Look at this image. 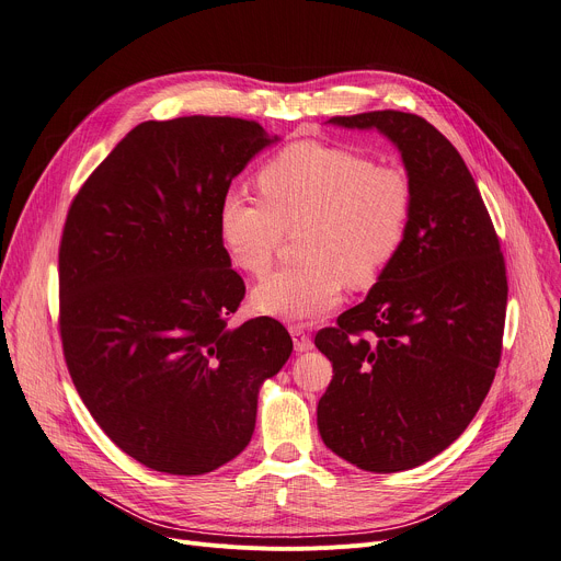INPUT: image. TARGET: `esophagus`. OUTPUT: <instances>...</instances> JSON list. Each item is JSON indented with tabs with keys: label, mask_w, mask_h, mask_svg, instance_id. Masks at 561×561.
Masks as SVG:
<instances>
[{
	"label": "esophagus",
	"mask_w": 561,
	"mask_h": 561,
	"mask_svg": "<svg viewBox=\"0 0 561 561\" xmlns=\"http://www.w3.org/2000/svg\"><path fill=\"white\" fill-rule=\"evenodd\" d=\"M288 332L293 336V343H296V352H309L313 347V341L302 325H290Z\"/></svg>",
	"instance_id": "esophagus-1"
}]
</instances>
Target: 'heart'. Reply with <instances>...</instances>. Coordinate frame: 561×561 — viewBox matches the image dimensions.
<instances>
[{"label": "heart", "instance_id": "heart-1", "mask_svg": "<svg viewBox=\"0 0 561 561\" xmlns=\"http://www.w3.org/2000/svg\"><path fill=\"white\" fill-rule=\"evenodd\" d=\"M261 199L229 193L218 233L236 268L263 275L284 231H298L305 265L265 277L252 307L279 320H318L339 307L345 282L375 284L400 252L414 188L398 168L313 140L293 142L256 176Z\"/></svg>", "mask_w": 561, "mask_h": 561}]
</instances>
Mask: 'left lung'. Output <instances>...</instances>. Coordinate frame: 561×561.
Returning <instances> with one entry per match:
<instances>
[{
	"label": "left lung",
	"instance_id": "8db88e82",
	"mask_svg": "<svg viewBox=\"0 0 561 561\" xmlns=\"http://www.w3.org/2000/svg\"><path fill=\"white\" fill-rule=\"evenodd\" d=\"M328 123L389 138L414 188L400 252L362 305L316 334L334 368L322 440L362 470L398 473L444 453L484 402L503 350L505 259L473 174L427 121L387 108Z\"/></svg>",
	"mask_w": 561,
	"mask_h": 561
}]
</instances>
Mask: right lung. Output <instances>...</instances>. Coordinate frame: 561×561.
Returning a JSON list of instances; mask_svg holds the SVG:
<instances>
[{"instance_id":"add662e5","label":"right lung","mask_w":561,"mask_h":561,"mask_svg":"<svg viewBox=\"0 0 561 561\" xmlns=\"http://www.w3.org/2000/svg\"><path fill=\"white\" fill-rule=\"evenodd\" d=\"M277 140L241 117L147 121L68 211L58 290L70 377L113 444L159 473L204 476L241 455L259 389L293 352L275 318L227 325L245 284L218 233L231 180Z\"/></svg>"}]
</instances>
